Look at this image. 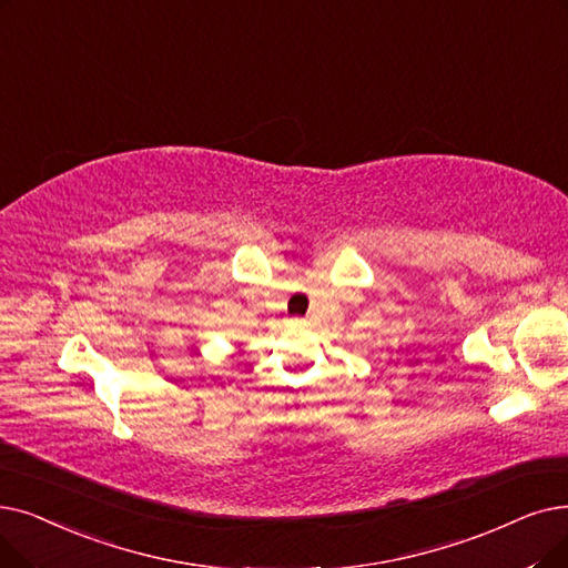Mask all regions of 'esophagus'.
Returning <instances> with one entry per match:
<instances>
[{"instance_id":"1","label":"esophagus","mask_w":568,"mask_h":568,"mask_svg":"<svg viewBox=\"0 0 568 568\" xmlns=\"http://www.w3.org/2000/svg\"><path fill=\"white\" fill-rule=\"evenodd\" d=\"M292 325H304V320H302V317H294Z\"/></svg>"}]
</instances>
